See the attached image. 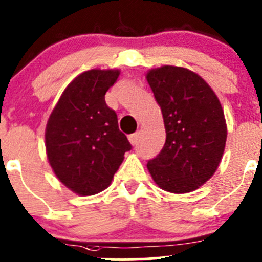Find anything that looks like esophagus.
I'll return each mask as SVG.
<instances>
[{
  "label": "esophagus",
  "instance_id": "esophagus-1",
  "mask_svg": "<svg viewBox=\"0 0 262 262\" xmlns=\"http://www.w3.org/2000/svg\"><path fill=\"white\" fill-rule=\"evenodd\" d=\"M128 139H129V142H130L132 144H137L138 143V139H139V132H136V133H133V134H130V136H128Z\"/></svg>",
  "mask_w": 262,
  "mask_h": 262
}]
</instances>
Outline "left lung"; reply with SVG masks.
Listing matches in <instances>:
<instances>
[{
	"label": "left lung",
	"instance_id": "left-lung-1",
	"mask_svg": "<svg viewBox=\"0 0 262 262\" xmlns=\"http://www.w3.org/2000/svg\"><path fill=\"white\" fill-rule=\"evenodd\" d=\"M147 81L160 105L166 129L161 152L148 160L153 180L166 191L196 190L215 172L224 152L223 109L209 84L186 68L163 66Z\"/></svg>",
	"mask_w": 262,
	"mask_h": 262
}]
</instances>
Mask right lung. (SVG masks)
Returning a JSON list of instances; mask_svg holds the SVG:
<instances>
[{
  "mask_svg": "<svg viewBox=\"0 0 262 262\" xmlns=\"http://www.w3.org/2000/svg\"><path fill=\"white\" fill-rule=\"evenodd\" d=\"M118 70H91L71 82L49 116L47 156L68 189L94 195L106 189L132 144L105 102Z\"/></svg>",
  "mask_w": 262,
  "mask_h": 262,
  "instance_id": "right-lung-1",
  "label": "right lung"
}]
</instances>
